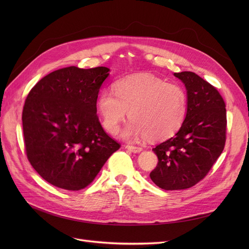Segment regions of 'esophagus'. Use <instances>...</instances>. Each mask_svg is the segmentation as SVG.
Masks as SVG:
<instances>
[{"instance_id":"obj_1","label":"esophagus","mask_w":249,"mask_h":249,"mask_svg":"<svg viewBox=\"0 0 249 249\" xmlns=\"http://www.w3.org/2000/svg\"><path fill=\"white\" fill-rule=\"evenodd\" d=\"M126 149H128L129 151H131L133 153H139L142 151L141 147H137V146H132V145H127Z\"/></svg>"}]
</instances>
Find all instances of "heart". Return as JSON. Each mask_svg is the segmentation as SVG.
I'll return each mask as SVG.
<instances>
[{"mask_svg":"<svg viewBox=\"0 0 249 249\" xmlns=\"http://www.w3.org/2000/svg\"><path fill=\"white\" fill-rule=\"evenodd\" d=\"M112 89L102 90L97 108L104 128L118 131L129 112L131 121L121 132L126 140L148 137L162 140L178 131L187 114V94L175 84L151 74H135L119 80Z\"/></svg>","mask_w":249,"mask_h":249,"instance_id":"heart-1","label":"heart"}]
</instances>
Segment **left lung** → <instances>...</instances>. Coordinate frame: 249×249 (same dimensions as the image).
I'll use <instances>...</instances> for the list:
<instances>
[{"label":"left lung","mask_w":249,"mask_h":249,"mask_svg":"<svg viewBox=\"0 0 249 249\" xmlns=\"http://www.w3.org/2000/svg\"><path fill=\"white\" fill-rule=\"evenodd\" d=\"M187 89V114L175 136L153 152L159 163L150 178L166 191L189 189L210 171L224 149L226 109L219 91L192 71L175 72Z\"/></svg>","instance_id":"obj_1"}]
</instances>
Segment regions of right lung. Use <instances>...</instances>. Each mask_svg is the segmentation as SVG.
Listing matches in <instances>:
<instances>
[{
    "label": "right lung",
    "instance_id": "1",
    "mask_svg": "<svg viewBox=\"0 0 249 249\" xmlns=\"http://www.w3.org/2000/svg\"><path fill=\"white\" fill-rule=\"evenodd\" d=\"M110 69L64 68L30 90L22 114L27 158L49 184L80 191L120 148L102 128L97 99Z\"/></svg>",
    "mask_w": 249,
    "mask_h": 249
}]
</instances>
